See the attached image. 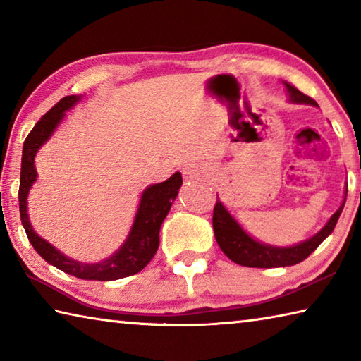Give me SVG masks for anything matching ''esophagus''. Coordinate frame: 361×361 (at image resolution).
Returning a JSON list of instances; mask_svg holds the SVG:
<instances>
[{
	"label": "esophagus",
	"mask_w": 361,
	"mask_h": 361,
	"mask_svg": "<svg viewBox=\"0 0 361 361\" xmlns=\"http://www.w3.org/2000/svg\"><path fill=\"white\" fill-rule=\"evenodd\" d=\"M183 176H185L186 180L202 178V176H205V170L204 167L197 166V164H188V166L183 169Z\"/></svg>",
	"instance_id": "34e87169"
}]
</instances>
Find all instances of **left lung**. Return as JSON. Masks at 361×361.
Wrapping results in <instances>:
<instances>
[{"label":"left lung","instance_id":"obj_1","mask_svg":"<svg viewBox=\"0 0 361 361\" xmlns=\"http://www.w3.org/2000/svg\"><path fill=\"white\" fill-rule=\"evenodd\" d=\"M288 89L290 100L295 103H305V105H315L317 102L310 99L309 95L299 92L296 87L286 84ZM347 195V194H345ZM345 200L338 209V212L329 218L325 228H323L319 234L314 235L312 239L305 240L299 245L290 247V248H276L262 245V243L255 242L245 231H243L234 218L229 215V212L224 209L223 204L216 200L215 209H213V231H215V239L218 242L219 248L223 253L228 256L231 261L237 262L240 266L247 267H283V266H293L298 262L304 261L307 256L314 252V250L320 245V243L331 234L336 223L344 209Z\"/></svg>","mask_w":361,"mask_h":361}]
</instances>
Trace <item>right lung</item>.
<instances>
[{"mask_svg":"<svg viewBox=\"0 0 361 361\" xmlns=\"http://www.w3.org/2000/svg\"><path fill=\"white\" fill-rule=\"evenodd\" d=\"M79 97L68 95L57 102L42 118L36 122V126L28 133L23 143L22 152V170H20V186H19V209L23 229L33 248L44 258L49 264L56 266L60 271L71 274L78 279L84 280H118L138 274L142 269L148 266V262L154 258L159 248V231L161 224L166 219L167 213L172 207V202L178 195V189L183 183L181 173H175L167 181L157 183L149 186L142 195L140 207L135 216V223L124 245L116 252L111 258H108L95 264H85L66 258L57 252L51 243L36 234L32 229L27 215V195L30 188L36 180L35 170V154L39 146L52 135L56 127L63 118V113L70 109L78 102Z\"/></svg>","mask_w":361,"mask_h":361,"instance_id":"1","label":"right lung"}]
</instances>
